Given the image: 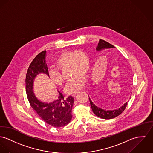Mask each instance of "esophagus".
<instances>
[{"instance_id":"esophagus-1","label":"esophagus","mask_w":153,"mask_h":153,"mask_svg":"<svg viewBox=\"0 0 153 153\" xmlns=\"http://www.w3.org/2000/svg\"><path fill=\"white\" fill-rule=\"evenodd\" d=\"M77 94V93H73V94H72V96L73 97H75L76 95Z\"/></svg>"}]
</instances>
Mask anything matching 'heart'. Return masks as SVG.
Here are the masks:
<instances>
[{
	"label": "heart",
	"instance_id": "heart-1",
	"mask_svg": "<svg viewBox=\"0 0 153 153\" xmlns=\"http://www.w3.org/2000/svg\"><path fill=\"white\" fill-rule=\"evenodd\" d=\"M70 68L72 77L66 84L65 91L68 94L77 93L82 88L85 75L90 69V62L88 55L80 50H73L62 53L55 61V69L49 71L52 80L58 85H62L63 79L59 70Z\"/></svg>",
	"mask_w": 153,
	"mask_h": 153
}]
</instances>
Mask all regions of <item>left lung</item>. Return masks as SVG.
<instances>
[{"mask_svg": "<svg viewBox=\"0 0 153 153\" xmlns=\"http://www.w3.org/2000/svg\"><path fill=\"white\" fill-rule=\"evenodd\" d=\"M112 48L115 47L112 44L108 43V42H106L104 40L100 39L98 46L96 48V50L99 51H101V50L104 49ZM94 88H95H95L94 87V90H95ZM96 89H97V87H96ZM89 100H90L91 109H92L94 114L96 116H97L98 117L102 118V119H113V118L118 117V115H119L120 114H121L123 112V111L125 109L126 106L128 105L127 102H126L120 108H119L118 109L112 110V111H111V110L106 111L105 109H101V108L98 107L97 106L95 105L94 103L92 102V101L91 100L90 97H89Z\"/></svg>", "mask_w": 153, "mask_h": 153, "instance_id": "left-lung-1", "label": "left lung"}]
</instances>
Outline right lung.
I'll list each match as a JSON object with an SVG mask.
<instances>
[{
    "label": "right lung",
    "instance_id": "obj_1",
    "mask_svg": "<svg viewBox=\"0 0 153 153\" xmlns=\"http://www.w3.org/2000/svg\"><path fill=\"white\" fill-rule=\"evenodd\" d=\"M45 57L46 51H44L37 55L30 65L25 77L26 93L30 105L39 118L53 127L60 128L71 122L74 98L71 95L65 98L58 91V98L52 102L45 103L37 99L33 91L35 77L39 73H45L49 77Z\"/></svg>",
    "mask_w": 153,
    "mask_h": 153
}]
</instances>
